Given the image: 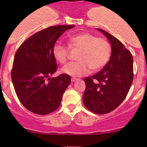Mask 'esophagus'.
I'll return each instance as SVG.
<instances>
[{
  "mask_svg": "<svg viewBox=\"0 0 147 147\" xmlns=\"http://www.w3.org/2000/svg\"><path fill=\"white\" fill-rule=\"evenodd\" d=\"M77 80H79V79H78V78H71V81H72V82H75V81H77Z\"/></svg>",
  "mask_w": 147,
  "mask_h": 147,
  "instance_id": "esophagus-1",
  "label": "esophagus"
}]
</instances>
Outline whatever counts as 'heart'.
<instances>
[{"label": "heart", "instance_id": "1", "mask_svg": "<svg viewBox=\"0 0 147 147\" xmlns=\"http://www.w3.org/2000/svg\"><path fill=\"white\" fill-rule=\"evenodd\" d=\"M69 47L80 50L78 62L68 63L62 68L63 73L72 77H82L89 73L90 69L98 71L107 65L111 56V45L105 38H97L88 32L77 34L69 38ZM55 58L65 64L69 58V47L57 41L53 47Z\"/></svg>", "mask_w": 147, "mask_h": 147}]
</instances>
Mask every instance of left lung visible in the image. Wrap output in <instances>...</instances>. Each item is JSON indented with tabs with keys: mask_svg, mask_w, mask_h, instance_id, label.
Returning a JSON list of instances; mask_svg holds the SVG:
<instances>
[{
	"mask_svg": "<svg viewBox=\"0 0 147 147\" xmlns=\"http://www.w3.org/2000/svg\"><path fill=\"white\" fill-rule=\"evenodd\" d=\"M112 45L110 59L101 71L84 78L86 84L83 103L98 115L109 113L127 97L134 78L131 53L115 36L97 28Z\"/></svg>",
	"mask_w": 147,
	"mask_h": 147,
	"instance_id": "obj_1",
	"label": "left lung"
}]
</instances>
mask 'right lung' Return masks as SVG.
Returning <instances> with one entry per match:
<instances>
[{"label": "right lung", "mask_w": 147, "mask_h": 147, "mask_svg": "<svg viewBox=\"0 0 147 147\" xmlns=\"http://www.w3.org/2000/svg\"><path fill=\"white\" fill-rule=\"evenodd\" d=\"M74 26H55L28 38L16 51L11 71L15 91L22 105L32 113L45 115L60 106L69 85V75L50 77L57 71L53 47L67 30Z\"/></svg>", "instance_id": "obj_1"}]
</instances>
